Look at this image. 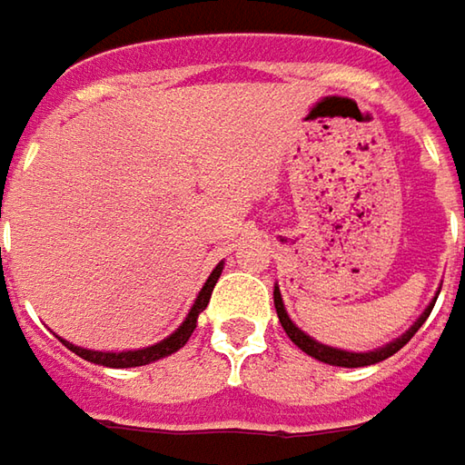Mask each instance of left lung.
<instances>
[{"label": "left lung", "mask_w": 465, "mask_h": 465, "mask_svg": "<svg viewBox=\"0 0 465 465\" xmlns=\"http://www.w3.org/2000/svg\"><path fill=\"white\" fill-rule=\"evenodd\" d=\"M463 216H465V203H463ZM272 298H275V312H278V319H281L285 334L291 337V342L298 344L306 355H312V358H316V361L329 362V365H340V368H362V365H373V362H381V361H386V358H391L393 352H399V350H401V347L414 337V331L422 327L424 319L430 316L432 306H435V303H430V306L422 312V316H420V319L409 327V331H404L399 340L383 344V347H378V350H371V352H347V350H337V347H329V344L316 342V340L309 337L306 331H301V329L291 322V316H288L285 306H282V296L278 285H275V291H272ZM435 301H438V298H435Z\"/></svg>", "instance_id": "1"}]
</instances>
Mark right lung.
<instances>
[{
	"label": "right lung",
	"mask_w": 465,
	"mask_h": 465,
	"mask_svg": "<svg viewBox=\"0 0 465 465\" xmlns=\"http://www.w3.org/2000/svg\"><path fill=\"white\" fill-rule=\"evenodd\" d=\"M221 270H223V262H218L216 270L211 272V278L205 281L201 293L195 298V303H193V309L187 313V319L169 334L167 340H162V342L152 344V347H143V350H125V352H97V350L76 347V344L66 342V340H61V342L66 344L72 352H76L79 358H84L89 362H97V365H104V368H136V365H149L153 361H162V358H167L172 352H177L190 340V334L195 331V327H198V313L208 306L211 293H213V285L221 278Z\"/></svg>",
	"instance_id": "1"
}]
</instances>
